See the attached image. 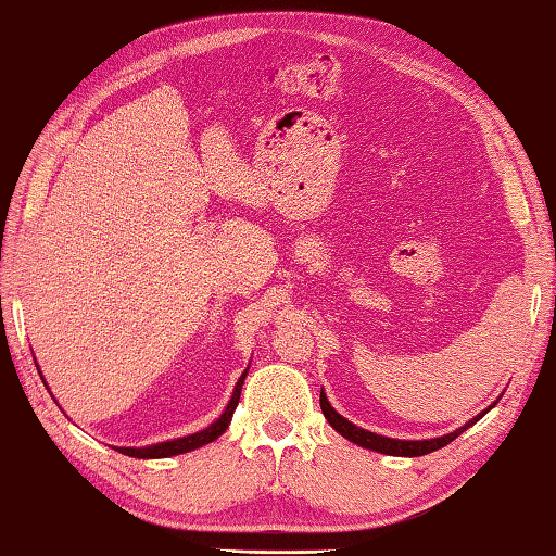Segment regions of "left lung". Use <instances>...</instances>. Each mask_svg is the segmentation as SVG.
Returning a JSON list of instances; mask_svg holds the SVG:
<instances>
[{"label": "left lung", "instance_id": "left-lung-1", "mask_svg": "<svg viewBox=\"0 0 556 556\" xmlns=\"http://www.w3.org/2000/svg\"><path fill=\"white\" fill-rule=\"evenodd\" d=\"M321 413L328 420V425H331L338 434L345 437L348 441H353V444L362 446V448H369V451H377V453H387V456H405V458H415V456H427V453L432 451H439L444 448L446 444H451L453 439H456L458 434L466 432L468 427H472L478 420H482V417L492 410V407L496 405V401L486 407V410H482L480 415H475L472 420H468L463 427L453 429V432L444 434V437H434V439H420V441H413V439H391V437H381V434H374L369 432V429H362L357 425H353L350 420H345V417L341 413H336V407L328 403L326 393L321 389Z\"/></svg>", "mask_w": 556, "mask_h": 556}]
</instances>
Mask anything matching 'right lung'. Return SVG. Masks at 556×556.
I'll return each instance as SVG.
<instances>
[{
    "label": "right lung",
    "instance_id": "add662e5",
    "mask_svg": "<svg viewBox=\"0 0 556 556\" xmlns=\"http://www.w3.org/2000/svg\"><path fill=\"white\" fill-rule=\"evenodd\" d=\"M33 359H36V357H33ZM36 367H38V365H36ZM247 371H249V367L242 371V377L237 379L235 391H232V395H230V403L225 405L223 415H220L215 422H211L206 429H201V432H194V434H189V437H179V439H169V441H157V444L141 446V448L117 446V451L124 453V456H131V458H169V456H179V453H189V451H194V448H201V446L211 444V441L218 439V437L225 432V429L230 427L235 407H237V403H240V393H242V383H244V379H247ZM38 374H40V367H38ZM40 379H42V383H45L42 374H40ZM45 387H48V383H45ZM48 391H50V389H48ZM52 399H54V395H52ZM54 403H56V401H54Z\"/></svg>",
    "mask_w": 556,
    "mask_h": 556
}]
</instances>
